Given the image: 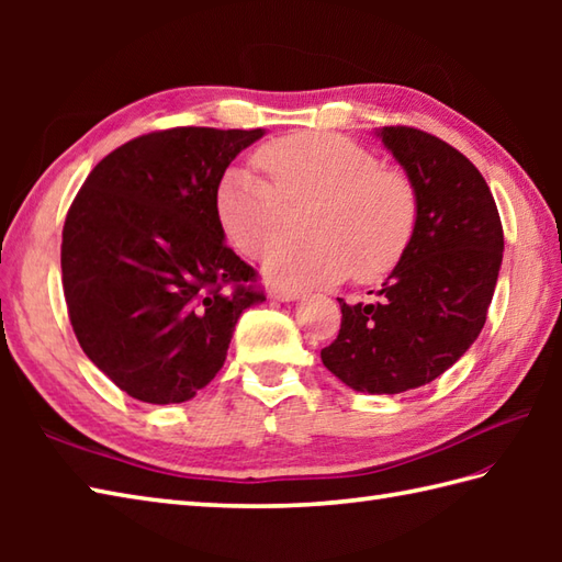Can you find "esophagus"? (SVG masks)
I'll use <instances>...</instances> for the list:
<instances>
[{"label":"esophagus","instance_id":"34e87169","mask_svg":"<svg viewBox=\"0 0 562 562\" xmlns=\"http://www.w3.org/2000/svg\"><path fill=\"white\" fill-rule=\"evenodd\" d=\"M270 300H278V302H294V300H302V290H290V288H270Z\"/></svg>","mask_w":562,"mask_h":562}]
</instances>
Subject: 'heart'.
Segmentation results:
<instances>
[{
	"label": "heart",
	"instance_id": "b5f03b06",
	"mask_svg": "<svg viewBox=\"0 0 562 562\" xmlns=\"http://www.w3.org/2000/svg\"><path fill=\"white\" fill-rule=\"evenodd\" d=\"M250 169H229L217 188V220L238 254L262 258L286 233L289 210L310 207L312 239L270 251L268 280L336 282L352 272L369 282L398 266L415 234L411 178L381 166L374 151L328 133H296L262 145Z\"/></svg>",
	"mask_w": 562,
	"mask_h": 562
}]
</instances>
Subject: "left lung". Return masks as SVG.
I'll use <instances>...</instances> for the list:
<instances>
[{"label": "left lung", "mask_w": 562, "mask_h": 562, "mask_svg": "<svg viewBox=\"0 0 562 562\" xmlns=\"http://www.w3.org/2000/svg\"><path fill=\"white\" fill-rule=\"evenodd\" d=\"M417 195L415 234L372 304L340 302V333L321 350L328 372L362 393L425 386L485 326L503 266V222L481 171L423 130H376Z\"/></svg>", "instance_id": "obj_1"}]
</instances>
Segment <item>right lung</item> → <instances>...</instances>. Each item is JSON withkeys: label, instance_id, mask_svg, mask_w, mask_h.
I'll return each mask as SVG.
<instances>
[{"label": "right lung", "instance_id": "add662e5", "mask_svg": "<svg viewBox=\"0 0 562 562\" xmlns=\"http://www.w3.org/2000/svg\"><path fill=\"white\" fill-rule=\"evenodd\" d=\"M266 130L171 127L125 142L89 173L63 229V288L89 360L142 403L217 376L244 308L266 300L224 244L217 188Z\"/></svg>", "mask_w": 562, "mask_h": 562}]
</instances>
